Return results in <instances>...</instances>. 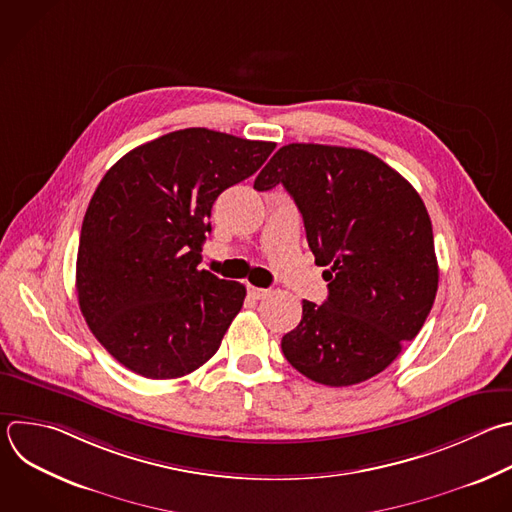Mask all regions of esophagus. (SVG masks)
I'll return each mask as SVG.
<instances>
[{
	"instance_id": "obj_1",
	"label": "esophagus",
	"mask_w": 512,
	"mask_h": 512,
	"mask_svg": "<svg viewBox=\"0 0 512 512\" xmlns=\"http://www.w3.org/2000/svg\"><path fill=\"white\" fill-rule=\"evenodd\" d=\"M247 291H249V295H251L253 299H263V297H267V295H269V289L253 287V285H249V287H247Z\"/></svg>"
}]
</instances>
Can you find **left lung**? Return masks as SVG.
<instances>
[{
    "instance_id": "obj_1",
    "label": "left lung",
    "mask_w": 512,
    "mask_h": 512,
    "mask_svg": "<svg viewBox=\"0 0 512 512\" xmlns=\"http://www.w3.org/2000/svg\"><path fill=\"white\" fill-rule=\"evenodd\" d=\"M279 183L303 217L315 263L329 267L327 299H303L283 356L323 386L366 382L398 358L432 309L438 263L428 211L400 173L360 148L281 146L253 187Z\"/></svg>"
}]
</instances>
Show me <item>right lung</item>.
<instances>
[{"label":"right lung","instance_id":"add662e5","mask_svg":"<svg viewBox=\"0 0 512 512\" xmlns=\"http://www.w3.org/2000/svg\"><path fill=\"white\" fill-rule=\"evenodd\" d=\"M275 142L185 128L136 146L84 215L76 291L106 352L150 380L209 362L247 289L199 269L217 197L249 179Z\"/></svg>","mask_w":512,"mask_h":512}]
</instances>
